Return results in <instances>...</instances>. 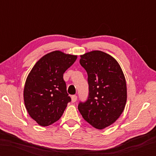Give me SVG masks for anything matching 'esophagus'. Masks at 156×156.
Here are the masks:
<instances>
[{
  "instance_id": "obj_1",
  "label": "esophagus",
  "mask_w": 156,
  "mask_h": 156,
  "mask_svg": "<svg viewBox=\"0 0 156 156\" xmlns=\"http://www.w3.org/2000/svg\"><path fill=\"white\" fill-rule=\"evenodd\" d=\"M71 99H72V102H75L77 100V96L76 95H72L71 97Z\"/></svg>"
}]
</instances>
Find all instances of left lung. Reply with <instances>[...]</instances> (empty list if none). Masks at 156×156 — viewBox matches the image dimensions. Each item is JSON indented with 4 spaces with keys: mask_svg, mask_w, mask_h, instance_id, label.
Returning a JSON list of instances; mask_svg holds the SVG:
<instances>
[{
    "mask_svg": "<svg viewBox=\"0 0 156 156\" xmlns=\"http://www.w3.org/2000/svg\"><path fill=\"white\" fill-rule=\"evenodd\" d=\"M80 64L88 74L89 96L78 105V110L92 127L105 129L125 109L127 94L123 72L113 57L99 50L80 55Z\"/></svg>",
    "mask_w": 156,
    "mask_h": 156,
    "instance_id": "left-lung-1",
    "label": "left lung"
}]
</instances>
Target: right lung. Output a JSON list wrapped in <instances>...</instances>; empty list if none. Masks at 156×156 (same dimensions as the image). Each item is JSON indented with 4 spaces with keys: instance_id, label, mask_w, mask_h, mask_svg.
Returning a JSON list of instances; mask_svg holds the SVG:
<instances>
[{
    "instance_id": "add662e5",
    "label": "right lung",
    "mask_w": 156,
    "mask_h": 156,
    "mask_svg": "<svg viewBox=\"0 0 156 156\" xmlns=\"http://www.w3.org/2000/svg\"><path fill=\"white\" fill-rule=\"evenodd\" d=\"M76 59V55L51 51L39 59L28 74L23 90L25 108L42 127L58 121L71 101L63 75Z\"/></svg>"
}]
</instances>
